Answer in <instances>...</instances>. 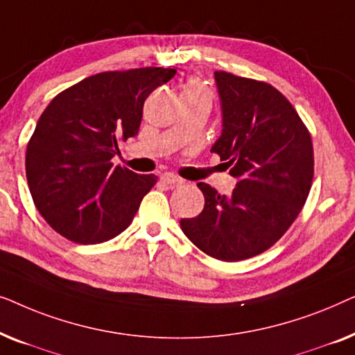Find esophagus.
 Returning a JSON list of instances; mask_svg holds the SVG:
<instances>
[{
  "instance_id": "1",
  "label": "esophagus",
  "mask_w": 355,
  "mask_h": 355,
  "mask_svg": "<svg viewBox=\"0 0 355 355\" xmlns=\"http://www.w3.org/2000/svg\"><path fill=\"white\" fill-rule=\"evenodd\" d=\"M162 182H164V184H168V186H176V184H181L182 181H181V178H178L176 174H173V173H163L162 174Z\"/></svg>"
}]
</instances>
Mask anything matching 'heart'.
I'll return each instance as SVG.
<instances>
[{
    "mask_svg": "<svg viewBox=\"0 0 355 355\" xmlns=\"http://www.w3.org/2000/svg\"><path fill=\"white\" fill-rule=\"evenodd\" d=\"M182 94H189L193 96H198V98L211 101V90L205 85V82L202 79H191L184 87Z\"/></svg>",
    "mask_w": 355,
    "mask_h": 355,
    "instance_id": "b5f03b06",
    "label": "heart"
}]
</instances>
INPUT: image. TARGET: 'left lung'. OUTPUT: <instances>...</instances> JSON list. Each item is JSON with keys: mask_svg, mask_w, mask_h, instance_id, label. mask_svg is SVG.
<instances>
[{"mask_svg": "<svg viewBox=\"0 0 355 355\" xmlns=\"http://www.w3.org/2000/svg\"><path fill=\"white\" fill-rule=\"evenodd\" d=\"M223 132L211 147L237 179L230 197L197 184L205 207L181 230L213 259L239 261L268 250L289 230L313 181L307 125L273 85L216 71Z\"/></svg>", "mask_w": 355, "mask_h": 355, "instance_id": "left-lung-1", "label": "left lung"}]
</instances>
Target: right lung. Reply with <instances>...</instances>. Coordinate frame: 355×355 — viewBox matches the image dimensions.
Wrapping results in <instances>:
<instances>
[{"mask_svg":"<svg viewBox=\"0 0 355 355\" xmlns=\"http://www.w3.org/2000/svg\"><path fill=\"white\" fill-rule=\"evenodd\" d=\"M176 74L139 67L90 76L50 101L27 144L26 174L45 221L76 244L121 234L158 176L113 166L118 144L139 132L147 96Z\"/></svg>","mask_w":355,"mask_h":355,"instance_id":"add662e5","label":"right lung"}]
</instances>
